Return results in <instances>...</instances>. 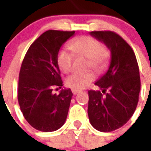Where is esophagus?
<instances>
[{
	"label": "esophagus",
	"mask_w": 151,
	"mask_h": 151,
	"mask_svg": "<svg viewBox=\"0 0 151 151\" xmlns=\"http://www.w3.org/2000/svg\"><path fill=\"white\" fill-rule=\"evenodd\" d=\"M71 91H72V92H73V94H74V95H76L77 93H78V92H81L80 90L76 89V88H72V89H71Z\"/></svg>",
	"instance_id": "obj_1"
}]
</instances>
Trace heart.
Masks as SVG:
<instances>
[{
  "label": "heart",
  "mask_w": 151,
  "mask_h": 151,
  "mask_svg": "<svg viewBox=\"0 0 151 151\" xmlns=\"http://www.w3.org/2000/svg\"><path fill=\"white\" fill-rule=\"evenodd\" d=\"M68 48L75 56H82L88 59V68L100 71L107 65L109 52L102 46L97 39L91 36H81L73 39L68 44ZM73 56L70 52L60 50L57 55V63L60 70L64 73H68L72 68ZM94 74L92 72L74 73L66 78L67 86L83 89L94 80Z\"/></svg>",
  "instance_id": "1"
}]
</instances>
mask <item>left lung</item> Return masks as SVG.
Wrapping results in <instances>:
<instances>
[{"mask_svg":"<svg viewBox=\"0 0 151 151\" xmlns=\"http://www.w3.org/2000/svg\"><path fill=\"white\" fill-rule=\"evenodd\" d=\"M92 37L111 52L108 70L95 85L102 90H89L88 114L98 131L110 132L127 123L133 115L140 92L139 70L132 48L113 31H92Z\"/></svg>","mask_w":151,"mask_h":151,"instance_id":"left-lung-1","label":"left lung"}]
</instances>
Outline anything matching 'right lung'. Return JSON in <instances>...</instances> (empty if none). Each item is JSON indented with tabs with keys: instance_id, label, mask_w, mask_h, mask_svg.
I'll return each mask as SVG.
<instances>
[{
	"instance_id": "obj_1",
	"label": "right lung",
	"mask_w": 151,
	"mask_h": 151,
	"mask_svg": "<svg viewBox=\"0 0 151 151\" xmlns=\"http://www.w3.org/2000/svg\"><path fill=\"white\" fill-rule=\"evenodd\" d=\"M74 33L54 29L45 32L30 45L22 60L18 101L25 119L39 131H55L66 122L73 93L70 88L62 89L59 95L52 90L63 85L57 55Z\"/></svg>"
}]
</instances>
